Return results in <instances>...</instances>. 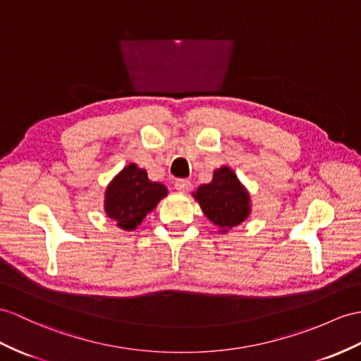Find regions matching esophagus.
Returning a JSON list of instances; mask_svg holds the SVG:
<instances>
[{
	"instance_id": "obj_1",
	"label": "esophagus",
	"mask_w": 361,
	"mask_h": 361,
	"mask_svg": "<svg viewBox=\"0 0 361 361\" xmlns=\"http://www.w3.org/2000/svg\"><path fill=\"white\" fill-rule=\"evenodd\" d=\"M174 188L180 192H187L191 190V182L188 179H178L174 182Z\"/></svg>"
}]
</instances>
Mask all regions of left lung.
<instances>
[{"mask_svg":"<svg viewBox=\"0 0 361 361\" xmlns=\"http://www.w3.org/2000/svg\"><path fill=\"white\" fill-rule=\"evenodd\" d=\"M195 199L209 221L221 228V233L240 225L251 209L248 191L228 166L216 170L213 180L197 188Z\"/></svg>","mask_w":361,"mask_h":361,"instance_id":"8db88e82","label":"left lung"}]
</instances>
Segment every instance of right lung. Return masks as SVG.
<instances>
[{"mask_svg":"<svg viewBox=\"0 0 361 361\" xmlns=\"http://www.w3.org/2000/svg\"><path fill=\"white\" fill-rule=\"evenodd\" d=\"M165 196L162 183L152 182L145 170L130 164L110 182L104 208L119 228L133 231Z\"/></svg>","mask_w":361,"mask_h":361,"instance_id":"obj_1","label":"right lung"}]
</instances>
